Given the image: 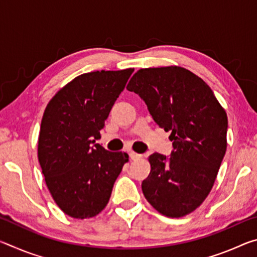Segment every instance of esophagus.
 Returning <instances> with one entry per match:
<instances>
[{
    "instance_id": "esophagus-1",
    "label": "esophagus",
    "mask_w": 257,
    "mask_h": 257,
    "mask_svg": "<svg viewBox=\"0 0 257 257\" xmlns=\"http://www.w3.org/2000/svg\"><path fill=\"white\" fill-rule=\"evenodd\" d=\"M129 155H130V159L132 160H136V159H139L141 158V154H137V153H135V152H130L129 153Z\"/></svg>"
}]
</instances>
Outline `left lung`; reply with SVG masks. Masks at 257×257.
<instances>
[{
	"label": "left lung",
	"mask_w": 257,
	"mask_h": 257,
	"mask_svg": "<svg viewBox=\"0 0 257 257\" xmlns=\"http://www.w3.org/2000/svg\"><path fill=\"white\" fill-rule=\"evenodd\" d=\"M127 89L141 96L173 142L170 158H149L143 194L165 216L189 214L210 194L227 151V113L210 86L181 67L141 69Z\"/></svg>",
	"instance_id": "1"
}]
</instances>
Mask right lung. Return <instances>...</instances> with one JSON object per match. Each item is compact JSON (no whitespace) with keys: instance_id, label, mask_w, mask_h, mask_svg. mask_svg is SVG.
Here are the masks:
<instances>
[{"instance_id":"obj_1","label":"right lung","mask_w":257,"mask_h":257,"mask_svg":"<svg viewBox=\"0 0 257 257\" xmlns=\"http://www.w3.org/2000/svg\"><path fill=\"white\" fill-rule=\"evenodd\" d=\"M134 69L76 77L56 93L43 114L38 161L47 188L61 210L75 219L97 215L129 156L108 152L101 138L113 104Z\"/></svg>"}]
</instances>
